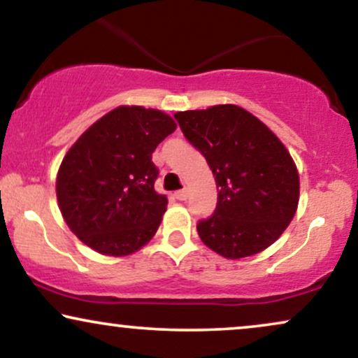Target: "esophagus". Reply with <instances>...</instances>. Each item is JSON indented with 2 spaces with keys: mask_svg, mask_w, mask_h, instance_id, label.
<instances>
[{
  "mask_svg": "<svg viewBox=\"0 0 358 358\" xmlns=\"http://www.w3.org/2000/svg\"><path fill=\"white\" fill-rule=\"evenodd\" d=\"M174 197L178 201H186L187 197H189V191H187V189H180V191L174 192Z\"/></svg>",
  "mask_w": 358,
  "mask_h": 358,
  "instance_id": "obj_1",
  "label": "esophagus"
}]
</instances>
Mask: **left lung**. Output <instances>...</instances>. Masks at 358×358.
Returning <instances> with one entry per match:
<instances>
[{"instance_id":"8db88e82","label":"left lung","mask_w":358,"mask_h":358,"mask_svg":"<svg viewBox=\"0 0 358 358\" xmlns=\"http://www.w3.org/2000/svg\"><path fill=\"white\" fill-rule=\"evenodd\" d=\"M174 117L206 157L219 191L214 214L197 224L201 241L232 260L266 250L299 206L301 180L290 152L241 106L217 104Z\"/></svg>"}]
</instances>
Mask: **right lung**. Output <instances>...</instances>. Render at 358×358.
I'll return each mask as SVG.
<instances>
[{"instance_id":"right-lung-1","label":"right lung","mask_w":358,"mask_h":358,"mask_svg":"<svg viewBox=\"0 0 358 358\" xmlns=\"http://www.w3.org/2000/svg\"><path fill=\"white\" fill-rule=\"evenodd\" d=\"M176 127L159 109L119 106L79 136L56 178L59 210L79 241L124 257L152 239L167 197L154 191L159 172L151 159Z\"/></svg>"}]
</instances>
